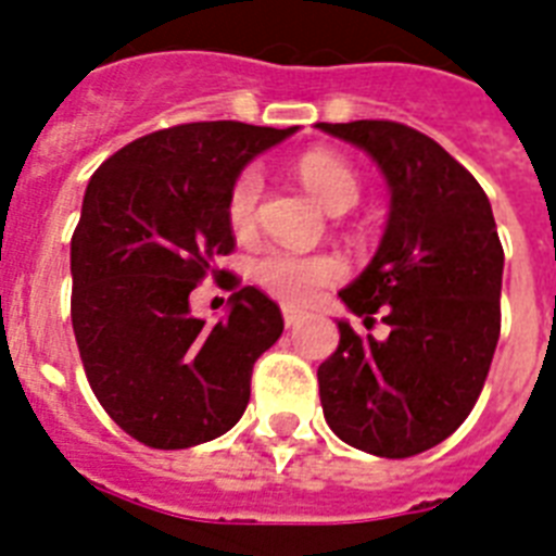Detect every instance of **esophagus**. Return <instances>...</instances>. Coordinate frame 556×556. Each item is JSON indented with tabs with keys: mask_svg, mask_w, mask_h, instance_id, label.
Masks as SVG:
<instances>
[{
	"mask_svg": "<svg viewBox=\"0 0 556 556\" xmlns=\"http://www.w3.org/2000/svg\"><path fill=\"white\" fill-rule=\"evenodd\" d=\"M282 320H286L288 329H294V326H300V320H303V312H296V308H282Z\"/></svg>",
	"mask_w": 556,
	"mask_h": 556,
	"instance_id": "esophagus-1",
	"label": "esophagus"
}]
</instances>
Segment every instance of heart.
Instances as JSON below:
<instances>
[{"label": "heart", "instance_id": "1", "mask_svg": "<svg viewBox=\"0 0 556 556\" xmlns=\"http://www.w3.org/2000/svg\"><path fill=\"white\" fill-rule=\"evenodd\" d=\"M296 178L317 199V204L334 216L355 207L357 199H361V178L334 152H305L303 159L296 161ZM260 192L262 176L256 169L239 173V178L230 187L227 218L239 233H248L256 222ZM251 277L262 291H268L270 296H277L282 303L305 305L320 294V288L343 277V265H340L338 256H329V253L305 256V253L282 251V248H268L251 262Z\"/></svg>", "mask_w": 556, "mask_h": 556}]
</instances>
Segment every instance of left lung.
I'll use <instances>...</instances> for the list:
<instances>
[{"label": "left lung", "mask_w": 556, "mask_h": 556, "mask_svg": "<svg viewBox=\"0 0 556 556\" xmlns=\"http://www.w3.org/2000/svg\"><path fill=\"white\" fill-rule=\"evenodd\" d=\"M317 129L364 150L389 187L378 251L338 294L357 317L383 314L389 334L361 338L338 320V349L317 369L323 415L364 453L415 456L470 415L496 352L505 253L491 201L447 150L409 126Z\"/></svg>", "instance_id": "8db88e82"}]
</instances>
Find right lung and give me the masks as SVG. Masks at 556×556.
<instances>
[{"label": "right lung", "mask_w": 556, "mask_h": 556, "mask_svg": "<svg viewBox=\"0 0 556 556\" xmlns=\"http://www.w3.org/2000/svg\"><path fill=\"white\" fill-rule=\"evenodd\" d=\"M296 132L201 121L126 143L91 176L72 236V326L109 418L155 450L225 435L251 401L256 357L282 334L260 288L213 326L190 294L233 251L227 195L260 152Z\"/></svg>", "instance_id": "right-lung-1"}]
</instances>
